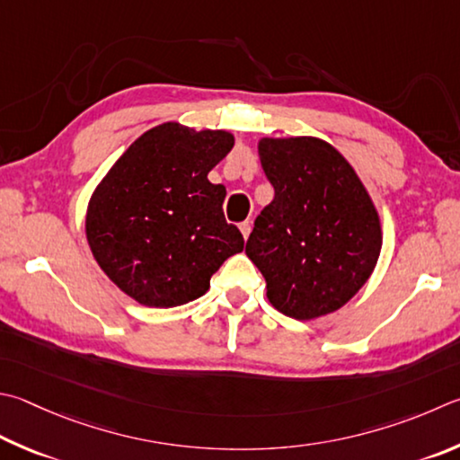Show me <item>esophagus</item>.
Listing matches in <instances>:
<instances>
[{
	"instance_id": "34e87169",
	"label": "esophagus",
	"mask_w": 460,
	"mask_h": 460,
	"mask_svg": "<svg viewBox=\"0 0 460 460\" xmlns=\"http://www.w3.org/2000/svg\"><path fill=\"white\" fill-rule=\"evenodd\" d=\"M239 229H241V233H243V237L247 239L249 233H252V221H243L239 225Z\"/></svg>"
}]
</instances>
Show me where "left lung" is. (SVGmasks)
Returning a JSON list of instances; mask_svg holds the SVG:
<instances>
[{
	"instance_id": "8db88e82",
	"label": "left lung",
	"mask_w": 460,
	"mask_h": 460,
	"mask_svg": "<svg viewBox=\"0 0 460 460\" xmlns=\"http://www.w3.org/2000/svg\"><path fill=\"white\" fill-rule=\"evenodd\" d=\"M259 158L275 197L257 215L245 253L267 299L296 320L340 310L374 271L380 219L352 166L320 138H263Z\"/></svg>"
}]
</instances>
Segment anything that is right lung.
Returning <instances> with one entry per match:
<instances>
[{
	"instance_id": "right-lung-1",
	"label": "right lung",
	"mask_w": 460,
	"mask_h": 460,
	"mask_svg": "<svg viewBox=\"0 0 460 460\" xmlns=\"http://www.w3.org/2000/svg\"><path fill=\"white\" fill-rule=\"evenodd\" d=\"M231 148L225 130L161 124L128 146L92 195V255L138 304L193 302L225 259L243 252V235L223 215L227 190L207 179Z\"/></svg>"
}]
</instances>
